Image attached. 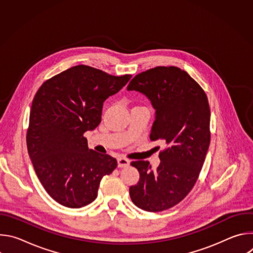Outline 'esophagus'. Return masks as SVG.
<instances>
[{"label": "esophagus", "instance_id": "esophagus-1", "mask_svg": "<svg viewBox=\"0 0 253 253\" xmlns=\"http://www.w3.org/2000/svg\"><path fill=\"white\" fill-rule=\"evenodd\" d=\"M117 162H118V167H120V168H124V167H127L130 165V161L125 158H118Z\"/></svg>", "mask_w": 253, "mask_h": 253}]
</instances>
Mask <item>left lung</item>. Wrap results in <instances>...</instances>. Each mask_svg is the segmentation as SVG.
<instances>
[{"label": "left lung", "instance_id": "obj_1", "mask_svg": "<svg viewBox=\"0 0 253 253\" xmlns=\"http://www.w3.org/2000/svg\"><path fill=\"white\" fill-rule=\"evenodd\" d=\"M127 90L149 99L155 109L150 139L166 144L155 170L148 161L131 163L140 178L129 194L143 210L163 211L184 199L199 176L210 144L208 99L187 72L174 66L142 72Z\"/></svg>", "mask_w": 253, "mask_h": 253}]
</instances>
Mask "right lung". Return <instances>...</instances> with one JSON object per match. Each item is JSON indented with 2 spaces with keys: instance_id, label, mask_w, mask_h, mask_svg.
<instances>
[{
  "instance_id": "right-lung-1",
  "label": "right lung",
  "mask_w": 253,
  "mask_h": 253,
  "mask_svg": "<svg viewBox=\"0 0 253 253\" xmlns=\"http://www.w3.org/2000/svg\"><path fill=\"white\" fill-rule=\"evenodd\" d=\"M130 78L79 65L47 80L36 93L28 153L43 187L61 205L80 208L93 202L101 179L117 167L115 158L89 149L83 134L100 124L103 103Z\"/></svg>"
}]
</instances>
